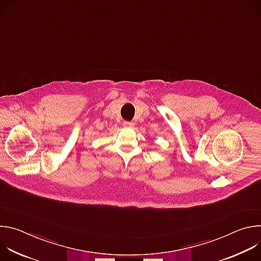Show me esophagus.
<instances>
[{
    "label": "esophagus",
    "mask_w": 261,
    "mask_h": 261,
    "mask_svg": "<svg viewBox=\"0 0 261 261\" xmlns=\"http://www.w3.org/2000/svg\"><path fill=\"white\" fill-rule=\"evenodd\" d=\"M124 127H127V128H133L134 127V124L131 123V122H124Z\"/></svg>",
    "instance_id": "1"
}]
</instances>
